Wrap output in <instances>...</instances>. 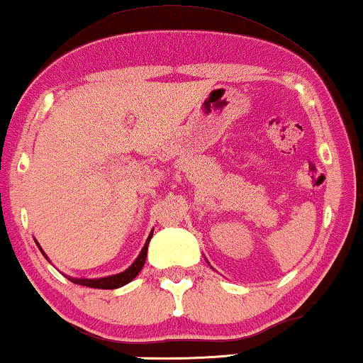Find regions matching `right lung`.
Returning a JSON list of instances; mask_svg holds the SVG:
<instances>
[{
    "label": "right lung",
    "instance_id": "right-lung-1",
    "mask_svg": "<svg viewBox=\"0 0 363 363\" xmlns=\"http://www.w3.org/2000/svg\"><path fill=\"white\" fill-rule=\"evenodd\" d=\"M152 237V233L147 237L145 247H143L140 257L135 259V263L131 264V267L126 269V272L120 273V274H113V277H106V278H99V279H79V278H69L70 281L75 283V284H80V286H86V288H96V289H115V288H120V286H125L128 284L133 278L138 277V273L141 272L143 264L146 262V255H147V243H150V240ZM39 247V245H38ZM40 250V247H39ZM43 252V250H40ZM44 255V252H43ZM45 257V255H44Z\"/></svg>",
    "mask_w": 363,
    "mask_h": 363
}]
</instances>
